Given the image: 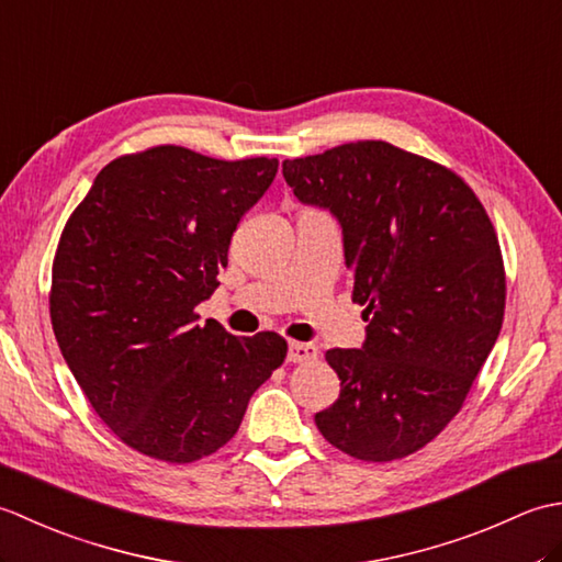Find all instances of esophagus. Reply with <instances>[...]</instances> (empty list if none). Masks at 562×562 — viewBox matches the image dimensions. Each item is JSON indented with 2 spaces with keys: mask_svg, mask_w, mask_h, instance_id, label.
<instances>
[{
  "mask_svg": "<svg viewBox=\"0 0 562 562\" xmlns=\"http://www.w3.org/2000/svg\"><path fill=\"white\" fill-rule=\"evenodd\" d=\"M318 357V348L312 342H296L292 340L288 348V360L290 362H312Z\"/></svg>",
  "mask_w": 562,
  "mask_h": 562,
  "instance_id": "34e87169",
  "label": "esophagus"
}]
</instances>
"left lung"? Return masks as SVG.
<instances>
[{"mask_svg":"<svg viewBox=\"0 0 562 562\" xmlns=\"http://www.w3.org/2000/svg\"><path fill=\"white\" fill-rule=\"evenodd\" d=\"M304 205L342 226L362 350H328L340 396L316 413L362 461L423 449L469 396L505 316V266L481 200L447 166L381 139L282 161Z\"/></svg>","mask_w":562,"mask_h":562,"instance_id":"obj_1","label":"left lung"}]
</instances>
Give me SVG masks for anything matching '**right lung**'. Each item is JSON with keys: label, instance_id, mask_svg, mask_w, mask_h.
I'll return each instance as SVG.
<instances>
[{"label": "right lung", "instance_id": "1", "mask_svg": "<svg viewBox=\"0 0 562 562\" xmlns=\"http://www.w3.org/2000/svg\"><path fill=\"white\" fill-rule=\"evenodd\" d=\"M274 173L268 157L151 147L103 166L65 224L53 260L55 338L91 408L139 453L210 457L288 357L278 333L236 338L195 314Z\"/></svg>", "mask_w": 562, "mask_h": 562}]
</instances>
